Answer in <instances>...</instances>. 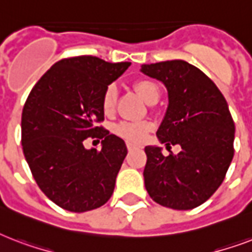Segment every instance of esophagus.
I'll list each match as a JSON object with an SVG mask.
<instances>
[{
    "mask_svg": "<svg viewBox=\"0 0 252 252\" xmlns=\"http://www.w3.org/2000/svg\"><path fill=\"white\" fill-rule=\"evenodd\" d=\"M126 149H128V152H132L133 149H136V145H133V144H126Z\"/></svg>",
    "mask_w": 252,
    "mask_h": 252,
    "instance_id": "esophagus-1",
    "label": "esophagus"
}]
</instances>
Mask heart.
Returning <instances> with one entry per match:
<instances>
[{"instance_id":"b5f03b06","label":"heart","mask_w":252,"mask_h":252,"mask_svg":"<svg viewBox=\"0 0 252 252\" xmlns=\"http://www.w3.org/2000/svg\"><path fill=\"white\" fill-rule=\"evenodd\" d=\"M134 89L141 98L148 103L159 98V87L152 80L141 78L134 82ZM118 100V86L116 84L107 85L102 96V107L106 114H110L114 110ZM152 130V124L149 122H120L112 126V132L116 136L124 138L126 141L138 144L144 141L148 132Z\"/></svg>"}]
</instances>
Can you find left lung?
<instances>
[{"instance_id": "left-lung-1", "label": "left lung", "mask_w": 252, "mask_h": 252, "mask_svg": "<svg viewBox=\"0 0 252 252\" xmlns=\"http://www.w3.org/2000/svg\"><path fill=\"white\" fill-rule=\"evenodd\" d=\"M141 72L167 89L168 107L157 130L159 141L166 148H182L165 157L161 148L146 146V191L159 205L193 209L217 191L234 156L235 126L226 99L207 74L187 61L145 64Z\"/></svg>"}]
</instances>
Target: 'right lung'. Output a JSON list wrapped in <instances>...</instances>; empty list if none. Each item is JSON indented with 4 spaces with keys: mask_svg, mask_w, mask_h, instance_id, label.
I'll return each instance as SVG.
<instances>
[{
    "mask_svg": "<svg viewBox=\"0 0 252 252\" xmlns=\"http://www.w3.org/2000/svg\"><path fill=\"white\" fill-rule=\"evenodd\" d=\"M130 63L95 56L63 59L43 74L22 111V148L33 179L63 209H96L112 196L126 156V142L110 134L102 96ZM102 140L100 151L84 149L86 138Z\"/></svg>",
    "mask_w": 252,
    "mask_h": 252,
    "instance_id": "1",
    "label": "right lung"
}]
</instances>
